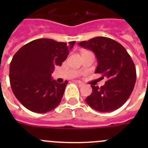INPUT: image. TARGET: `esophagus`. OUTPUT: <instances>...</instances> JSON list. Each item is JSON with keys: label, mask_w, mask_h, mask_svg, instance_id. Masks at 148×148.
<instances>
[{"label": "esophagus", "mask_w": 148, "mask_h": 148, "mask_svg": "<svg viewBox=\"0 0 148 148\" xmlns=\"http://www.w3.org/2000/svg\"><path fill=\"white\" fill-rule=\"evenodd\" d=\"M77 82V84H78L79 86H82V85H83V83H82V82H79V81H78V82Z\"/></svg>", "instance_id": "esophagus-1"}]
</instances>
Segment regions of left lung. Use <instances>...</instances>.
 <instances>
[{
    "mask_svg": "<svg viewBox=\"0 0 148 148\" xmlns=\"http://www.w3.org/2000/svg\"><path fill=\"white\" fill-rule=\"evenodd\" d=\"M78 45L92 51L97 59L95 73L106 78L99 88L91 86L92 93L86 99L90 108L99 112H112L121 108L131 95L136 80L135 64L121 44L106 37L81 41Z\"/></svg>",
    "mask_w": 148,
    "mask_h": 148,
    "instance_id": "1",
    "label": "left lung"
}]
</instances>
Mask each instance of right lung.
Returning <instances> with one entry per match:
<instances>
[{
  "mask_svg": "<svg viewBox=\"0 0 148 148\" xmlns=\"http://www.w3.org/2000/svg\"><path fill=\"white\" fill-rule=\"evenodd\" d=\"M75 41L69 44L49 38L34 40L14 55L10 66L12 90L30 111L44 113L61 102L67 81L59 84L52 78L56 66H61Z\"/></svg>",
  "mask_w": 148,
  "mask_h": 148,
  "instance_id": "obj_1",
  "label": "right lung"
}]
</instances>
